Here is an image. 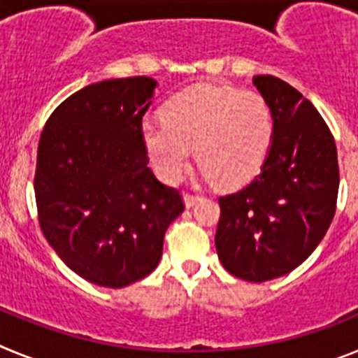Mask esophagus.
Listing matches in <instances>:
<instances>
[{
    "mask_svg": "<svg viewBox=\"0 0 358 358\" xmlns=\"http://www.w3.org/2000/svg\"><path fill=\"white\" fill-rule=\"evenodd\" d=\"M185 204H186V208H192V206H195V204H197L199 201H201V197H199V195H194V194H185Z\"/></svg>",
    "mask_w": 358,
    "mask_h": 358,
    "instance_id": "1",
    "label": "esophagus"
}]
</instances>
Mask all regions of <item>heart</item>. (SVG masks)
Masks as SVG:
<instances>
[{
    "instance_id": "1",
    "label": "heart",
    "mask_w": 358,
    "mask_h": 358,
    "mask_svg": "<svg viewBox=\"0 0 358 358\" xmlns=\"http://www.w3.org/2000/svg\"><path fill=\"white\" fill-rule=\"evenodd\" d=\"M141 138L164 181L181 179L195 148L204 177L235 188L252 179L267 159L273 110L258 91L199 84L173 96L163 120H145Z\"/></svg>"
}]
</instances>
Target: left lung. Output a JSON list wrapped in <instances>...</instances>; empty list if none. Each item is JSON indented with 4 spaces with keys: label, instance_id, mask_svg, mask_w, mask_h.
Listing matches in <instances>:
<instances>
[{
    "label": "left lung",
    "instance_id": "left-lung-1",
    "mask_svg": "<svg viewBox=\"0 0 358 358\" xmlns=\"http://www.w3.org/2000/svg\"><path fill=\"white\" fill-rule=\"evenodd\" d=\"M252 84L273 110V145L248 186L218 199L215 245L227 273L262 283L299 267L324 238L339 163L330 129L299 91L273 75Z\"/></svg>",
    "mask_w": 358,
    "mask_h": 358
}]
</instances>
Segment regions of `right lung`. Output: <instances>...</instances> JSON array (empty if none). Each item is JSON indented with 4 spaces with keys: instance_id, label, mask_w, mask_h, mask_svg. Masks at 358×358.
Returning <instances> with one entry per match:
<instances>
[{
    "instance_id": "obj_1",
    "label": "right lung",
    "mask_w": 358,
    "mask_h": 358,
    "mask_svg": "<svg viewBox=\"0 0 358 358\" xmlns=\"http://www.w3.org/2000/svg\"><path fill=\"white\" fill-rule=\"evenodd\" d=\"M157 82L113 78L66 98L37 148L36 201L44 236L73 273L122 289L157 267L170 224L185 211L148 169L141 120Z\"/></svg>"
}]
</instances>
